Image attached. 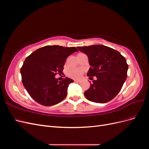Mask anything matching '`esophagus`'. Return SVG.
Instances as JSON below:
<instances>
[{
  "label": "esophagus",
  "instance_id": "obj_1",
  "mask_svg": "<svg viewBox=\"0 0 149 149\" xmlns=\"http://www.w3.org/2000/svg\"><path fill=\"white\" fill-rule=\"evenodd\" d=\"M74 82L76 83H81V81H78V80H74Z\"/></svg>",
  "mask_w": 149,
  "mask_h": 149
}]
</instances>
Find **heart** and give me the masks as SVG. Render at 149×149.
Returning a JSON list of instances; mask_svg holds the SVG:
<instances>
[{"label": "heart", "instance_id": "obj_1", "mask_svg": "<svg viewBox=\"0 0 149 149\" xmlns=\"http://www.w3.org/2000/svg\"><path fill=\"white\" fill-rule=\"evenodd\" d=\"M83 73V71L81 69L76 68V69H71L68 72V76L70 78L78 79H79Z\"/></svg>", "mask_w": 149, "mask_h": 149}]
</instances>
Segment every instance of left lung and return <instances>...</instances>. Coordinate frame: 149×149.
<instances>
[{"label":"left lung","instance_id":"8db88e82","mask_svg":"<svg viewBox=\"0 0 149 149\" xmlns=\"http://www.w3.org/2000/svg\"><path fill=\"white\" fill-rule=\"evenodd\" d=\"M77 48L88 57L91 68L87 76L89 78H97L84 92L85 97L97 103L111 101L118 95L127 78L128 65L125 58L119 52L101 45Z\"/></svg>","mask_w":149,"mask_h":149}]
</instances>
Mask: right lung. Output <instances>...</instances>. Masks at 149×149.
I'll return each mask as SVG.
<instances>
[{
  "instance_id": "add662e5",
  "label": "right lung",
  "mask_w": 149,
  "mask_h": 149,
  "mask_svg": "<svg viewBox=\"0 0 149 149\" xmlns=\"http://www.w3.org/2000/svg\"><path fill=\"white\" fill-rule=\"evenodd\" d=\"M78 51L75 47L48 45L37 49L26 58L20 69L22 81L36 102L50 106L66 97L68 87L74 81L66 77L58 81L55 75L63 73L66 58Z\"/></svg>"
}]
</instances>
